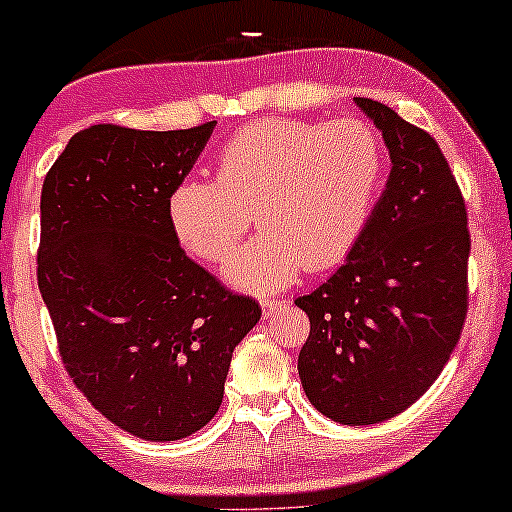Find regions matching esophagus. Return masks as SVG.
<instances>
[{
  "label": "esophagus",
  "mask_w": 512,
  "mask_h": 512,
  "mask_svg": "<svg viewBox=\"0 0 512 512\" xmlns=\"http://www.w3.org/2000/svg\"><path fill=\"white\" fill-rule=\"evenodd\" d=\"M260 304H262V309H265V317H270V314L275 312L277 307H282V304H285V299H272V297H262V299H260Z\"/></svg>",
  "instance_id": "1"
}]
</instances>
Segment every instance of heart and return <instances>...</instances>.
I'll return each instance as SVG.
<instances>
[{
    "label": "heart",
    "mask_w": 512,
    "mask_h": 512,
    "mask_svg": "<svg viewBox=\"0 0 512 512\" xmlns=\"http://www.w3.org/2000/svg\"><path fill=\"white\" fill-rule=\"evenodd\" d=\"M384 173V143L361 118L260 121L225 143L218 180L188 175L175 185L168 220L185 250L218 262L257 218L262 232L223 272L240 289L277 292L307 265L327 270L354 250Z\"/></svg>",
    "instance_id": "b5f03b06"
}]
</instances>
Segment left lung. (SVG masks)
Instances as JSON below:
<instances>
[{"instance_id":"8db88e82","label":"left lung","mask_w":512,"mask_h":512,"mask_svg":"<svg viewBox=\"0 0 512 512\" xmlns=\"http://www.w3.org/2000/svg\"><path fill=\"white\" fill-rule=\"evenodd\" d=\"M354 103L384 136L391 173L347 262L294 299L309 317L297 369L319 414L369 426L421 399L456 349L471 235L438 143L384 103Z\"/></svg>"}]
</instances>
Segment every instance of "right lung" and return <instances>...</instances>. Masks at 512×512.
Instances as JSON below:
<instances>
[{
  "label": "right lung",
  "instance_id": "right-lung-1",
  "mask_svg": "<svg viewBox=\"0 0 512 512\" xmlns=\"http://www.w3.org/2000/svg\"><path fill=\"white\" fill-rule=\"evenodd\" d=\"M213 128H84L41 188L36 277L61 359L94 409L146 441L218 414L232 352L262 314L190 260L168 220Z\"/></svg>",
  "mask_w": 512,
  "mask_h": 512
}]
</instances>
